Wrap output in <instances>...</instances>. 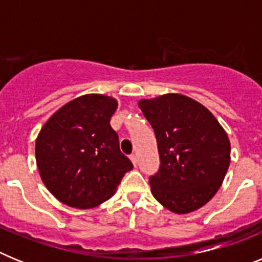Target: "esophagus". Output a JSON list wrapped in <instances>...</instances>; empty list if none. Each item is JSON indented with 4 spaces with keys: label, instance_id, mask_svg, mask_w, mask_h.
<instances>
[{
    "label": "esophagus",
    "instance_id": "34e87169",
    "mask_svg": "<svg viewBox=\"0 0 262 262\" xmlns=\"http://www.w3.org/2000/svg\"><path fill=\"white\" fill-rule=\"evenodd\" d=\"M129 159H131V161H133V164L134 165H138V157H136V155L135 154H133V155H129Z\"/></svg>",
    "mask_w": 262,
    "mask_h": 262
}]
</instances>
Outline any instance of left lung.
Here are the masks:
<instances>
[{"mask_svg":"<svg viewBox=\"0 0 262 262\" xmlns=\"http://www.w3.org/2000/svg\"><path fill=\"white\" fill-rule=\"evenodd\" d=\"M157 140L160 168L149 177L154 196L176 214L195 211L221 187L231 145L223 127L200 102L182 94L139 101Z\"/></svg>","mask_w":262,"mask_h":262,"instance_id":"obj_1","label":"left lung"}]
</instances>
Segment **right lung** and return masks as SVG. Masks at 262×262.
I'll use <instances>...</instances> for the list:
<instances>
[{
  "instance_id": "add662e5",
  "label": "right lung",
  "mask_w": 262,
  "mask_h": 262,
  "mask_svg": "<svg viewBox=\"0 0 262 262\" xmlns=\"http://www.w3.org/2000/svg\"><path fill=\"white\" fill-rule=\"evenodd\" d=\"M117 107L111 97L86 94L60 107L41 127L36 165L41 181L60 202L77 209L96 207L113 196L134 168L110 126Z\"/></svg>"
}]
</instances>
